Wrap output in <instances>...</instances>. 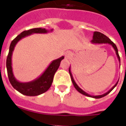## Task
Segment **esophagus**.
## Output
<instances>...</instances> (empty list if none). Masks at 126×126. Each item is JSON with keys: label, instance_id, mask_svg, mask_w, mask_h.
<instances>
[{"label": "esophagus", "instance_id": "34e87169", "mask_svg": "<svg viewBox=\"0 0 126 126\" xmlns=\"http://www.w3.org/2000/svg\"><path fill=\"white\" fill-rule=\"evenodd\" d=\"M65 57L66 59H70L72 57V52L71 51H67L65 54Z\"/></svg>", "mask_w": 126, "mask_h": 126}]
</instances>
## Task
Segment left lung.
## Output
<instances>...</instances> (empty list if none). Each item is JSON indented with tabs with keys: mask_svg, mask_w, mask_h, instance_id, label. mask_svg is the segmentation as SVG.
<instances>
[{
	"mask_svg": "<svg viewBox=\"0 0 126 126\" xmlns=\"http://www.w3.org/2000/svg\"><path fill=\"white\" fill-rule=\"evenodd\" d=\"M91 43L92 44H109L110 45H111L113 48L116 51V54L117 55V57L118 59V61L120 63V56H119V54H118V49H117V47H116V46L115 45V44L113 42H112L110 38H109L107 36L105 35L104 34L101 33V32H94V35H93V38H92V40H91ZM69 74H70V76H71V80H72V82H73V85L75 86V88H76V90L78 91L79 92H80V94H83L84 95L86 96H88V97H93V98H95V99H99V98H101V97H105V95H108V94H109L110 92H111L112 90H113L114 88H115L116 85H117L118 82V81L116 83L115 85L112 87V88L110 89V90H109L107 92H106L105 94H103V95H91L90 94H87L86 92H85L84 90H82L81 89L80 87H79L78 85L77 84V83L75 82V80L73 79V75H72V73H71V67H69Z\"/></svg>",
	"mask_w": 126,
	"mask_h": 126,
	"instance_id": "8db88e82",
	"label": "left lung"
}]
</instances>
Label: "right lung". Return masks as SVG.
Here are the masks:
<instances>
[{"label": "right lung", "instance_id": "1", "mask_svg": "<svg viewBox=\"0 0 126 126\" xmlns=\"http://www.w3.org/2000/svg\"><path fill=\"white\" fill-rule=\"evenodd\" d=\"M52 31L53 29L48 31L44 28H34L28 31H24L21 34L17 35L11 42L8 55L6 59L8 76L10 82L13 86V88L25 95H39L47 91L52 84L53 76L59 68L61 60L64 59V56H62L51 61V63L49 64L44 72L35 80L28 82H21L15 78L13 73L12 67V56L13 51L14 50L15 46L21 39L29 36L31 34L34 33L45 34L48 32H51Z\"/></svg>", "mask_w": 126, "mask_h": 126}]
</instances>
